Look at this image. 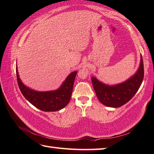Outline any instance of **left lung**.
<instances>
[{"label": "left lung", "instance_id": "left-lung-1", "mask_svg": "<svg viewBox=\"0 0 154 154\" xmlns=\"http://www.w3.org/2000/svg\"><path fill=\"white\" fill-rule=\"evenodd\" d=\"M144 76L143 63L141 55L139 69L131 78L116 85H105L95 77H91L93 88L102 104L111 107H119L130 100L140 87Z\"/></svg>", "mask_w": 154, "mask_h": 154}]
</instances>
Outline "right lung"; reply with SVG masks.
<instances>
[{
	"label": "right lung",
	"instance_id": "1",
	"mask_svg": "<svg viewBox=\"0 0 154 154\" xmlns=\"http://www.w3.org/2000/svg\"><path fill=\"white\" fill-rule=\"evenodd\" d=\"M17 82L21 93L27 100L38 109L56 111L64 108L70 101L74 81L77 71L69 74L58 89L50 91H37L26 87L20 79L16 67Z\"/></svg>",
	"mask_w": 154,
	"mask_h": 154
}]
</instances>
